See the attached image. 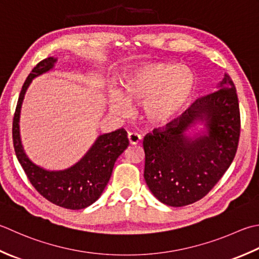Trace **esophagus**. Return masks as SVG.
Returning <instances> with one entry per match:
<instances>
[{
  "instance_id": "obj_1",
  "label": "esophagus",
  "mask_w": 259,
  "mask_h": 259,
  "mask_svg": "<svg viewBox=\"0 0 259 259\" xmlns=\"http://www.w3.org/2000/svg\"><path fill=\"white\" fill-rule=\"evenodd\" d=\"M128 140L130 145H137L139 144V141L141 140V136L136 133H130L128 135Z\"/></svg>"
}]
</instances>
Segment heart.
<instances>
[{
    "label": "heart",
    "instance_id": "1",
    "mask_svg": "<svg viewBox=\"0 0 259 259\" xmlns=\"http://www.w3.org/2000/svg\"><path fill=\"white\" fill-rule=\"evenodd\" d=\"M195 86V76L189 68L149 62L134 66L123 75V94L112 91L109 103L118 114L128 112V102L143 104L144 116L149 123L166 124L184 110Z\"/></svg>",
    "mask_w": 259,
    "mask_h": 259
}]
</instances>
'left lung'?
<instances>
[{"instance_id":"obj_1","label":"left lung","mask_w":259,"mask_h":259,"mask_svg":"<svg viewBox=\"0 0 259 259\" xmlns=\"http://www.w3.org/2000/svg\"><path fill=\"white\" fill-rule=\"evenodd\" d=\"M197 123L203 131L186 133ZM240 112L235 84L225 74L217 92L197 99L179 118L144 139L145 181L161 203L185 206L201 200L235 158Z\"/></svg>"}]
</instances>
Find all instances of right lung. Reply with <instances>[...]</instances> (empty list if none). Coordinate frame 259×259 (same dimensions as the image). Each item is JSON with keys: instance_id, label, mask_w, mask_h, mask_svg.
<instances>
[{"instance_id": "1", "label": "right lung", "mask_w": 259, "mask_h": 259, "mask_svg": "<svg viewBox=\"0 0 259 259\" xmlns=\"http://www.w3.org/2000/svg\"><path fill=\"white\" fill-rule=\"evenodd\" d=\"M57 58L41 60L25 79L15 109L12 136L15 155L30 183L52 203L65 209L80 210L93 204L103 193L118 157L129 146L124 129L98 137L82 158L73 166L62 170H49L30 160L25 154L20 137V113L25 92L32 79L55 67Z\"/></svg>"}]
</instances>
